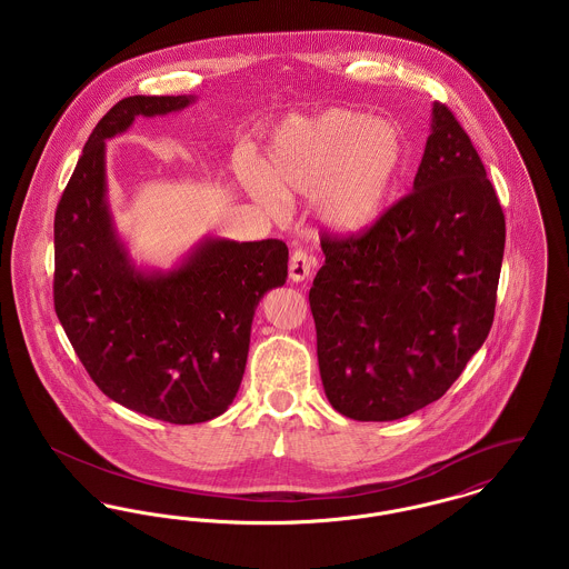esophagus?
<instances>
[{"mask_svg":"<svg viewBox=\"0 0 569 569\" xmlns=\"http://www.w3.org/2000/svg\"><path fill=\"white\" fill-rule=\"evenodd\" d=\"M313 269V258L307 256L305 249H292V256H290V279L292 281H305Z\"/></svg>","mask_w":569,"mask_h":569,"instance_id":"34e87169","label":"esophagus"}]
</instances>
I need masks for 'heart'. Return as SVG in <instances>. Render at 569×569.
<instances>
[{"label": "heart", "mask_w": 569, "mask_h": 569, "mask_svg": "<svg viewBox=\"0 0 569 569\" xmlns=\"http://www.w3.org/2000/svg\"><path fill=\"white\" fill-rule=\"evenodd\" d=\"M403 163V140L383 121L346 109L326 110L281 128L267 166L249 170L247 186L269 209L286 196H318L326 223L341 232L371 226Z\"/></svg>", "instance_id": "heart-1"}]
</instances>
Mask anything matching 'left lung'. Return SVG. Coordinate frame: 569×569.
<instances>
[{
	"instance_id": "8db88e82",
	"label": "left lung",
	"mask_w": 569,
	"mask_h": 569,
	"mask_svg": "<svg viewBox=\"0 0 569 569\" xmlns=\"http://www.w3.org/2000/svg\"><path fill=\"white\" fill-rule=\"evenodd\" d=\"M320 243L309 305L330 406L386 422L443 397L487 341L506 247L499 198L455 112L435 102L413 190Z\"/></svg>"
}]
</instances>
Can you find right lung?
<instances>
[{
  "instance_id": "obj_1",
  "label": "right lung",
  "mask_w": 569,
  "mask_h": 569,
  "mask_svg": "<svg viewBox=\"0 0 569 569\" xmlns=\"http://www.w3.org/2000/svg\"><path fill=\"white\" fill-rule=\"evenodd\" d=\"M188 96H130L98 121L54 211V313L82 367L117 403L170 425L234 401L260 298L286 283L288 247L207 241L166 274H142L114 237L104 140Z\"/></svg>"
}]
</instances>
